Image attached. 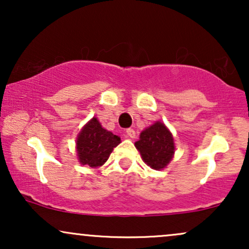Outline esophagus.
I'll use <instances>...</instances> for the list:
<instances>
[{
	"mask_svg": "<svg viewBox=\"0 0 249 249\" xmlns=\"http://www.w3.org/2000/svg\"><path fill=\"white\" fill-rule=\"evenodd\" d=\"M126 137L127 138H134L136 137V131L133 130V128H127L126 130Z\"/></svg>",
	"mask_w": 249,
	"mask_h": 249,
	"instance_id": "1",
	"label": "esophagus"
}]
</instances>
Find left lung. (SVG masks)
<instances>
[{"instance_id":"1","label":"left lung","mask_w":249,"mask_h":249,"mask_svg":"<svg viewBox=\"0 0 249 249\" xmlns=\"http://www.w3.org/2000/svg\"><path fill=\"white\" fill-rule=\"evenodd\" d=\"M134 146L145 164L157 171L164 170L176 152L173 134L162 122H156L142 130Z\"/></svg>"}]
</instances>
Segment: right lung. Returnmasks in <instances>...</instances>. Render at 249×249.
<instances>
[{"label": "right lung", "mask_w": 249, "mask_h": 249, "mask_svg": "<svg viewBox=\"0 0 249 249\" xmlns=\"http://www.w3.org/2000/svg\"><path fill=\"white\" fill-rule=\"evenodd\" d=\"M119 144L121 138L103 127L98 119L93 117L77 134V158L82 165L91 168L101 167Z\"/></svg>", "instance_id": "1"}]
</instances>
